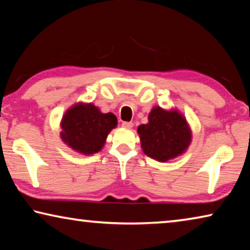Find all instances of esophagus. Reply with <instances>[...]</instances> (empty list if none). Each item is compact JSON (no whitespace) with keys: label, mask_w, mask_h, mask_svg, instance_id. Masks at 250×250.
<instances>
[{"label":"esophagus","mask_w":250,"mask_h":250,"mask_svg":"<svg viewBox=\"0 0 250 250\" xmlns=\"http://www.w3.org/2000/svg\"><path fill=\"white\" fill-rule=\"evenodd\" d=\"M122 126L125 129H131L133 126L132 122H122Z\"/></svg>","instance_id":"esophagus-1"}]
</instances>
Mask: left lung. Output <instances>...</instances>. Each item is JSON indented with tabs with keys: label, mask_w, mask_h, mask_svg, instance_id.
Masks as SVG:
<instances>
[{
	"label": "left lung",
	"mask_w": 250,
	"mask_h": 250,
	"mask_svg": "<svg viewBox=\"0 0 250 250\" xmlns=\"http://www.w3.org/2000/svg\"><path fill=\"white\" fill-rule=\"evenodd\" d=\"M147 120L146 125L138 126L145 154L160 162H167L188 150L192 142V131L179 110L153 107Z\"/></svg>",
	"instance_id": "8db88e82"
}]
</instances>
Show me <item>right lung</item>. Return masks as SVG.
<instances>
[{
  "instance_id": "obj_1",
  "label": "right lung",
  "mask_w": 250,
  "mask_h": 250,
  "mask_svg": "<svg viewBox=\"0 0 250 250\" xmlns=\"http://www.w3.org/2000/svg\"><path fill=\"white\" fill-rule=\"evenodd\" d=\"M117 125L113 113H103L91 103H77L62 116L61 138L70 149L90 155L103 149L110 131Z\"/></svg>"
}]
</instances>
